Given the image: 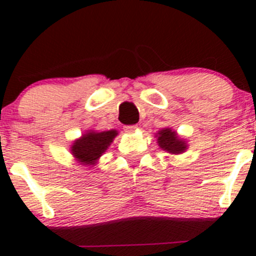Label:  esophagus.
<instances>
[{
  "label": "esophagus",
  "instance_id": "1",
  "mask_svg": "<svg viewBox=\"0 0 256 256\" xmlns=\"http://www.w3.org/2000/svg\"><path fill=\"white\" fill-rule=\"evenodd\" d=\"M136 130H137V126H124V130H126V133H133Z\"/></svg>",
  "mask_w": 256,
  "mask_h": 256
}]
</instances>
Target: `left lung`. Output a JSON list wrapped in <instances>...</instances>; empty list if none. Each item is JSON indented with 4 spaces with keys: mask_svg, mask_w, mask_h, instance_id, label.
<instances>
[{
    "mask_svg": "<svg viewBox=\"0 0 256 256\" xmlns=\"http://www.w3.org/2000/svg\"><path fill=\"white\" fill-rule=\"evenodd\" d=\"M156 137H158V144H159L160 148L166 152L177 155V154H182L186 151V141L180 138L177 133L172 130V128H164V130H159Z\"/></svg>",
    "mask_w": 256,
    "mask_h": 256,
    "instance_id": "left-lung-1",
    "label": "left lung"
}]
</instances>
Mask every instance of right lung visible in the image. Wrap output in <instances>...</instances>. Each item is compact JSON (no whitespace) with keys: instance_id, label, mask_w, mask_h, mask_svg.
Segmentation results:
<instances>
[{"instance_id":"right-lung-1","label":"right lung","mask_w":256,"mask_h":256,"mask_svg":"<svg viewBox=\"0 0 256 256\" xmlns=\"http://www.w3.org/2000/svg\"><path fill=\"white\" fill-rule=\"evenodd\" d=\"M118 132L115 130H106V132H90L84 133L80 138L76 140L72 144L70 151L76 158V162L82 165H94L100 156L108 150L112 140L116 137Z\"/></svg>"}]
</instances>
